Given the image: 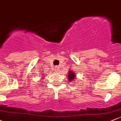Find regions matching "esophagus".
I'll return each instance as SVG.
<instances>
[{"label":"esophagus","mask_w":121,"mask_h":121,"mask_svg":"<svg viewBox=\"0 0 121 121\" xmlns=\"http://www.w3.org/2000/svg\"><path fill=\"white\" fill-rule=\"evenodd\" d=\"M54 68H55V69H56V71H58V70L59 69H58V66H55V67H54Z\"/></svg>","instance_id":"1"}]
</instances>
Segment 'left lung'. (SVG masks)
I'll return each mask as SVG.
<instances>
[{"instance_id": "obj_1", "label": "left lung", "mask_w": 121, "mask_h": 121, "mask_svg": "<svg viewBox=\"0 0 121 121\" xmlns=\"http://www.w3.org/2000/svg\"><path fill=\"white\" fill-rule=\"evenodd\" d=\"M75 73H73V71H70V72H69V75H68V78L67 79H68V80L69 81V82L70 81H73V79L75 78Z\"/></svg>"}]
</instances>
